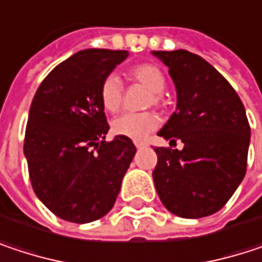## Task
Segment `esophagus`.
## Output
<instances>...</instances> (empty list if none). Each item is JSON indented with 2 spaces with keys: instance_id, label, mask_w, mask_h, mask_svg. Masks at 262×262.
<instances>
[{
  "instance_id": "34e87169",
  "label": "esophagus",
  "mask_w": 262,
  "mask_h": 262,
  "mask_svg": "<svg viewBox=\"0 0 262 262\" xmlns=\"http://www.w3.org/2000/svg\"><path fill=\"white\" fill-rule=\"evenodd\" d=\"M145 145H147V144L142 142V141H135V147H136V148H144Z\"/></svg>"
}]
</instances>
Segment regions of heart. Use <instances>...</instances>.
<instances>
[{
  "label": "heart",
  "mask_w": 262,
  "mask_h": 262,
  "mask_svg": "<svg viewBox=\"0 0 262 262\" xmlns=\"http://www.w3.org/2000/svg\"><path fill=\"white\" fill-rule=\"evenodd\" d=\"M127 76L132 80L144 84L151 91V103L161 104V92L165 89V76L153 63H139L129 70ZM100 101L104 111L114 114L120 109L123 101V84L115 74H109L100 84ZM159 126L158 115L151 112L144 114H123L112 121V132L118 136L130 139H144Z\"/></svg>",
  "instance_id": "obj_1"
}]
</instances>
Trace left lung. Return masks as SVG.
<instances>
[{
	"label": "left lung",
	"instance_id": "left-lung-1",
	"mask_svg": "<svg viewBox=\"0 0 262 262\" xmlns=\"http://www.w3.org/2000/svg\"><path fill=\"white\" fill-rule=\"evenodd\" d=\"M151 54L168 67L178 95L176 112L158 135L183 142L182 150L155 148L158 195L178 217L211 215L246 174L250 127L244 106L229 81L200 56L186 50Z\"/></svg>",
	"mask_w": 262,
	"mask_h": 262
}]
</instances>
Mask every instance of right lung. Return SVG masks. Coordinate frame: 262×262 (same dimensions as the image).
I'll return each mask as SVG.
<instances>
[{
    "instance_id": "add662e5",
    "label": "right lung",
    "mask_w": 262,
    "mask_h": 262,
    "mask_svg": "<svg viewBox=\"0 0 262 262\" xmlns=\"http://www.w3.org/2000/svg\"><path fill=\"white\" fill-rule=\"evenodd\" d=\"M123 50H83L59 63L37 88L24 155L31 186L59 219L89 223L106 215L136 153L130 138L106 142L109 124L100 84L127 59Z\"/></svg>"
}]
</instances>
